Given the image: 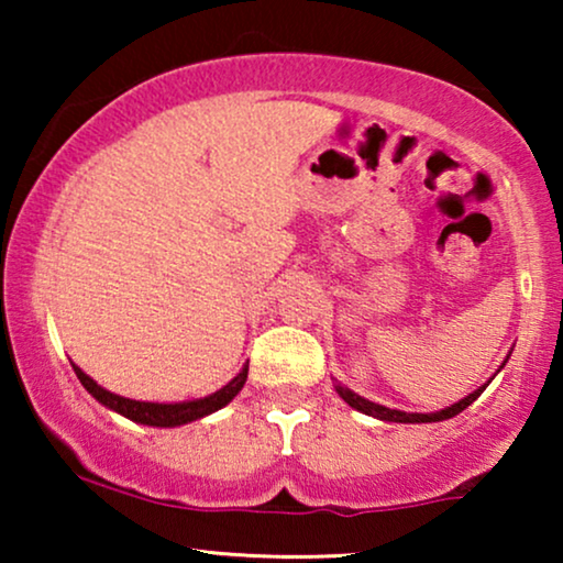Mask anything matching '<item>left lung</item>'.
Instances as JSON below:
<instances>
[{
	"label": "left lung",
	"instance_id": "8db88e82",
	"mask_svg": "<svg viewBox=\"0 0 563 563\" xmlns=\"http://www.w3.org/2000/svg\"><path fill=\"white\" fill-rule=\"evenodd\" d=\"M505 364H507V361H505ZM505 364H503V366H505ZM503 366H499V368H503ZM487 384H489V382H487ZM487 384H482V387L474 389L468 397L459 399L456 405L445 407V410H438V412H402V410H389V407L376 405V402H368V399L358 397L356 391H351L349 387H343L341 382H335L333 387H335L338 395H341V397L345 399V402H349V405L353 407V410H358V412H364V415H372V418H376V420H389V422H438V420H449V418H453V415L464 412L466 407L472 405L474 399L479 397L484 389H487Z\"/></svg>",
	"mask_w": 563,
	"mask_h": 563
}]
</instances>
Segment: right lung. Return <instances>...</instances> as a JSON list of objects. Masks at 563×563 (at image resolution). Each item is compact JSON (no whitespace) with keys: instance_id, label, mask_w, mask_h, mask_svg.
I'll list each match as a JSON object with an SVG mask.
<instances>
[{"instance_id":"add662e5","label":"right lung","mask_w":563,"mask_h":563,"mask_svg":"<svg viewBox=\"0 0 563 563\" xmlns=\"http://www.w3.org/2000/svg\"><path fill=\"white\" fill-rule=\"evenodd\" d=\"M74 372L79 376V382L84 384V389L89 391L97 402H102L110 410L125 415L128 420L141 422V426H153V428H176V426H187L191 420L205 418V415H212L220 407H225L230 399H233L238 391L243 389L245 379H249V364L241 368V374L235 376L233 382H228L225 387L214 391L210 397L202 399H189V402H137V399H128L114 395V391L99 387V384L81 372L79 366L74 364Z\"/></svg>"}]
</instances>
